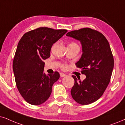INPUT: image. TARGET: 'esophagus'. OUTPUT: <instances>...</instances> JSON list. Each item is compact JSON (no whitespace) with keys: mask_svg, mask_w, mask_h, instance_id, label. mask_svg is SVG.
Returning a JSON list of instances; mask_svg holds the SVG:
<instances>
[{"mask_svg":"<svg viewBox=\"0 0 125 125\" xmlns=\"http://www.w3.org/2000/svg\"><path fill=\"white\" fill-rule=\"evenodd\" d=\"M60 76H61V77H65L66 76V74L63 73H60Z\"/></svg>","mask_w":125,"mask_h":125,"instance_id":"34e87169","label":"esophagus"}]
</instances>
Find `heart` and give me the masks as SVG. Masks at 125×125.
<instances>
[{"label": "heart", "mask_w": 125, "mask_h": 125, "mask_svg": "<svg viewBox=\"0 0 125 125\" xmlns=\"http://www.w3.org/2000/svg\"><path fill=\"white\" fill-rule=\"evenodd\" d=\"M63 68V69H65V68L66 67V66H65V65H64V66H63V67H62Z\"/></svg>", "instance_id": "b5f03b06"}]
</instances>
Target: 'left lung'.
Listing matches in <instances>:
<instances>
[{
	"mask_svg": "<svg viewBox=\"0 0 125 125\" xmlns=\"http://www.w3.org/2000/svg\"><path fill=\"white\" fill-rule=\"evenodd\" d=\"M66 36L81 42L83 54L75 64L86 75L83 81L72 75L74 85L71 94L78 103L89 104L100 99L110 83L114 68L110 44L102 33L88 28L69 31Z\"/></svg>",
	"mask_w": 125,
	"mask_h": 125,
	"instance_id": "1",
	"label": "left lung"
}]
</instances>
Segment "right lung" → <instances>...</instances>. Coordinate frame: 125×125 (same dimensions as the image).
I'll use <instances>...</instances> for the list:
<instances>
[{
	"label": "right lung",
	"mask_w": 125,
	"mask_h": 125,
	"mask_svg": "<svg viewBox=\"0 0 125 125\" xmlns=\"http://www.w3.org/2000/svg\"><path fill=\"white\" fill-rule=\"evenodd\" d=\"M67 31L42 27L25 33L20 39L12 69L19 92L28 103L42 104L51 95L52 85L60 75L58 72L44 73V60L50 57L53 44Z\"/></svg>",
	"instance_id": "1"
}]
</instances>
